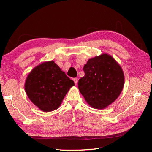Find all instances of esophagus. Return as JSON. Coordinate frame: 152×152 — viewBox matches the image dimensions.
Returning <instances> with one entry per match:
<instances>
[{
    "label": "esophagus",
    "instance_id": "1",
    "mask_svg": "<svg viewBox=\"0 0 152 152\" xmlns=\"http://www.w3.org/2000/svg\"><path fill=\"white\" fill-rule=\"evenodd\" d=\"M73 80L74 82V83H75V85H77V83H78V78H73Z\"/></svg>",
    "mask_w": 152,
    "mask_h": 152
}]
</instances>
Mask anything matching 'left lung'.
I'll list each match as a JSON object with an SVG mask.
<instances>
[{
  "label": "left lung",
  "instance_id": "1",
  "mask_svg": "<svg viewBox=\"0 0 152 152\" xmlns=\"http://www.w3.org/2000/svg\"><path fill=\"white\" fill-rule=\"evenodd\" d=\"M85 75L78 88L88 104L103 109L114 102L122 91L124 75L121 66L107 54L89 59L83 69Z\"/></svg>",
  "mask_w": 152,
  "mask_h": 152
}]
</instances>
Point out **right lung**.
Wrapping results in <instances>:
<instances>
[{
	"instance_id": "obj_1",
	"label": "right lung",
	"mask_w": 152,
	"mask_h": 152,
	"mask_svg": "<svg viewBox=\"0 0 152 152\" xmlns=\"http://www.w3.org/2000/svg\"><path fill=\"white\" fill-rule=\"evenodd\" d=\"M74 82L53 61L40 64L28 74L25 89L28 98L44 112L59 108Z\"/></svg>"
}]
</instances>
